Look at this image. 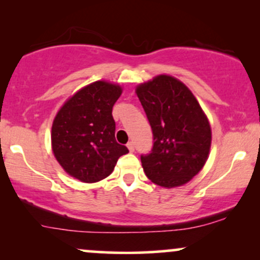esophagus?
<instances>
[{"mask_svg":"<svg viewBox=\"0 0 260 260\" xmlns=\"http://www.w3.org/2000/svg\"><path fill=\"white\" fill-rule=\"evenodd\" d=\"M127 148L129 149V151H131V153H133V151H134V143H133V142H128V144H127Z\"/></svg>","mask_w":260,"mask_h":260,"instance_id":"1","label":"esophagus"}]
</instances>
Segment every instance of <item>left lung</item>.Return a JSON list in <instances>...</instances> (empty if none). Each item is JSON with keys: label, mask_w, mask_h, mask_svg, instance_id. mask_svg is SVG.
<instances>
[{"label": "left lung", "mask_w": 260, "mask_h": 260, "mask_svg": "<svg viewBox=\"0 0 260 260\" xmlns=\"http://www.w3.org/2000/svg\"><path fill=\"white\" fill-rule=\"evenodd\" d=\"M154 144L140 155L145 175L155 184L172 188L192 180L204 166L211 129L192 91L174 77H155L137 86Z\"/></svg>", "instance_id": "left-lung-1"}]
</instances>
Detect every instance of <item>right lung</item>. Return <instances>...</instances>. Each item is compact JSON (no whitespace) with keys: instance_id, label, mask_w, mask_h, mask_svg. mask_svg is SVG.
<instances>
[{"instance_id":"add662e5","label":"right lung","mask_w":260,"mask_h":260,"mask_svg":"<svg viewBox=\"0 0 260 260\" xmlns=\"http://www.w3.org/2000/svg\"><path fill=\"white\" fill-rule=\"evenodd\" d=\"M120 85L98 80L77 91L56 115L51 143L56 160L68 175L94 183L111 175L118 157L128 153L115 138L112 107Z\"/></svg>"}]
</instances>
